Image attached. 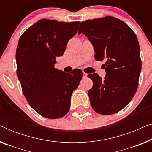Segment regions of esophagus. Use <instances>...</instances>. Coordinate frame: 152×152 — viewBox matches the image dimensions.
<instances>
[{
	"instance_id": "34e87169",
	"label": "esophagus",
	"mask_w": 152,
	"mask_h": 152,
	"mask_svg": "<svg viewBox=\"0 0 152 152\" xmlns=\"http://www.w3.org/2000/svg\"><path fill=\"white\" fill-rule=\"evenodd\" d=\"M82 75H83V77L85 78V77H87V74L86 73V72H82Z\"/></svg>"
}]
</instances>
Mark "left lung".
Returning <instances> with one entry per match:
<instances>
[{
  "mask_svg": "<svg viewBox=\"0 0 152 152\" xmlns=\"http://www.w3.org/2000/svg\"><path fill=\"white\" fill-rule=\"evenodd\" d=\"M92 43L97 61H104V79L89 74L93 87L88 91L91 107L97 113L111 115L124 109L134 97L142 67L140 46L130 27L113 16L81 23L78 34Z\"/></svg>",
  "mask_w": 152,
  "mask_h": 152,
  "instance_id": "8db88e82",
  "label": "left lung"
}]
</instances>
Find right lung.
Here are the masks:
<instances>
[{
  "mask_svg": "<svg viewBox=\"0 0 152 152\" xmlns=\"http://www.w3.org/2000/svg\"><path fill=\"white\" fill-rule=\"evenodd\" d=\"M80 22L39 20L20 37L16 52L17 76L29 104L43 117L62 118L70 109V97L82 77L80 69L66 73L55 68Z\"/></svg>",
  "mask_w": 152,
  "mask_h": 152,
  "instance_id": "obj_1",
  "label": "right lung"
}]
</instances>
